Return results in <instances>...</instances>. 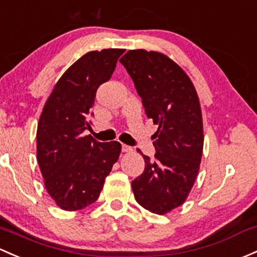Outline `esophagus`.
<instances>
[{
	"label": "esophagus",
	"instance_id": "1",
	"mask_svg": "<svg viewBox=\"0 0 257 257\" xmlns=\"http://www.w3.org/2000/svg\"><path fill=\"white\" fill-rule=\"evenodd\" d=\"M121 151H123V153H131V151H133V148L129 147V145L121 144Z\"/></svg>",
	"mask_w": 257,
	"mask_h": 257
}]
</instances>
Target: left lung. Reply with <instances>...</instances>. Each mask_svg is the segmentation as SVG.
Wrapping results in <instances>:
<instances>
[{
    "mask_svg": "<svg viewBox=\"0 0 257 257\" xmlns=\"http://www.w3.org/2000/svg\"><path fill=\"white\" fill-rule=\"evenodd\" d=\"M120 63L133 80L148 118L158 124L155 159L143 155L145 169L132 182L137 202L166 214L187 198L203 151V123L192 81L166 55L129 50Z\"/></svg>",
    "mask_w": 257,
    "mask_h": 257,
    "instance_id": "1",
    "label": "left lung"
}]
</instances>
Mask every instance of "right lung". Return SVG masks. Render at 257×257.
Returning a JSON list of instances; mask_svg holds the SVG:
<instances>
[{"instance_id": "right-lung-1", "label": "right lung", "mask_w": 257, "mask_h": 257, "mask_svg": "<svg viewBox=\"0 0 257 257\" xmlns=\"http://www.w3.org/2000/svg\"><path fill=\"white\" fill-rule=\"evenodd\" d=\"M124 49L90 51L59 79L43 108L37 159L45 188L61 209L79 210L97 201L120 154L118 142L99 143L85 132L94 97L112 77Z\"/></svg>"}]
</instances>
